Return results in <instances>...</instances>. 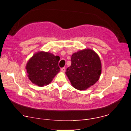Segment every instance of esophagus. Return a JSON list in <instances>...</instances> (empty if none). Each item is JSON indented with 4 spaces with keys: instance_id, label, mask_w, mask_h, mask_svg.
Listing matches in <instances>:
<instances>
[{
    "instance_id": "1",
    "label": "esophagus",
    "mask_w": 131,
    "mask_h": 131,
    "mask_svg": "<svg viewBox=\"0 0 131 131\" xmlns=\"http://www.w3.org/2000/svg\"><path fill=\"white\" fill-rule=\"evenodd\" d=\"M61 71H62V72H63V73H64V72L65 71V68L64 67V68H61Z\"/></svg>"
}]
</instances>
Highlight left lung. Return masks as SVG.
I'll return each mask as SVG.
<instances>
[{
    "label": "left lung",
    "instance_id": "left-lung-1",
    "mask_svg": "<svg viewBox=\"0 0 131 131\" xmlns=\"http://www.w3.org/2000/svg\"><path fill=\"white\" fill-rule=\"evenodd\" d=\"M71 61L65 73L74 88L86 90L98 81L102 65L99 56L93 50L86 48L75 52Z\"/></svg>",
    "mask_w": 131,
    "mask_h": 131
}]
</instances>
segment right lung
Segmentation results:
<instances>
[{
	"label": "right lung",
	"mask_w": 131,
	"mask_h": 131,
	"mask_svg": "<svg viewBox=\"0 0 131 131\" xmlns=\"http://www.w3.org/2000/svg\"><path fill=\"white\" fill-rule=\"evenodd\" d=\"M58 56L48 52L39 51L30 58L26 65L29 80L39 87H44L51 83L60 72Z\"/></svg>",
	"instance_id": "right-lung-1"
}]
</instances>
